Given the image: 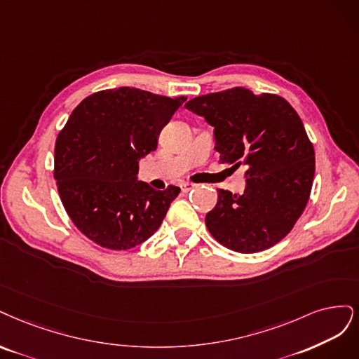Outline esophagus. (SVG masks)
Returning <instances> with one entry per match:
<instances>
[{
  "label": "esophagus",
  "instance_id": "34e87169",
  "mask_svg": "<svg viewBox=\"0 0 359 359\" xmlns=\"http://www.w3.org/2000/svg\"><path fill=\"white\" fill-rule=\"evenodd\" d=\"M194 187H195V184H192V183H182L180 189H182V192H189Z\"/></svg>",
  "mask_w": 359,
  "mask_h": 359
}]
</instances>
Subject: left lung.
Instances as JSON below:
<instances>
[{
    "label": "left lung",
    "mask_w": 359,
    "mask_h": 359,
    "mask_svg": "<svg viewBox=\"0 0 359 359\" xmlns=\"http://www.w3.org/2000/svg\"><path fill=\"white\" fill-rule=\"evenodd\" d=\"M213 126L215 150L233 168L248 167L241 195L217 189L205 215L210 234L225 248L255 253L279 243L306 209L315 176V150L285 98L231 88L184 104Z\"/></svg>",
    "instance_id": "8db88e82"
}]
</instances>
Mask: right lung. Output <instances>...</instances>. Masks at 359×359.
<instances>
[{"instance_id": "add662e5", "label": "right lung", "mask_w": 359, "mask_h": 359, "mask_svg": "<svg viewBox=\"0 0 359 359\" xmlns=\"http://www.w3.org/2000/svg\"><path fill=\"white\" fill-rule=\"evenodd\" d=\"M187 97L122 86L86 97L55 144L57 192L73 224L111 250L142 245L163 224L177 187L155 191L137 180L138 161Z\"/></svg>"}]
</instances>
